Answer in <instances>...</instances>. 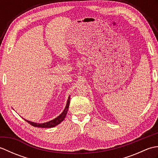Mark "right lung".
<instances>
[{"label":"right lung","instance_id":"obj_1","mask_svg":"<svg viewBox=\"0 0 158 158\" xmlns=\"http://www.w3.org/2000/svg\"><path fill=\"white\" fill-rule=\"evenodd\" d=\"M69 104H70V97H69L68 101H67L66 103V106L65 107L64 110H63V112L60 114V115L57 117L56 118H55L54 119L49 121V122H48L46 123H34L32 122H30V121L26 120L28 123L31 124L32 126L34 127H53L57 125H58L60 123H61L62 121L64 119V118L66 117V115L67 114V111H68L69 107Z\"/></svg>","mask_w":158,"mask_h":158}]
</instances>
